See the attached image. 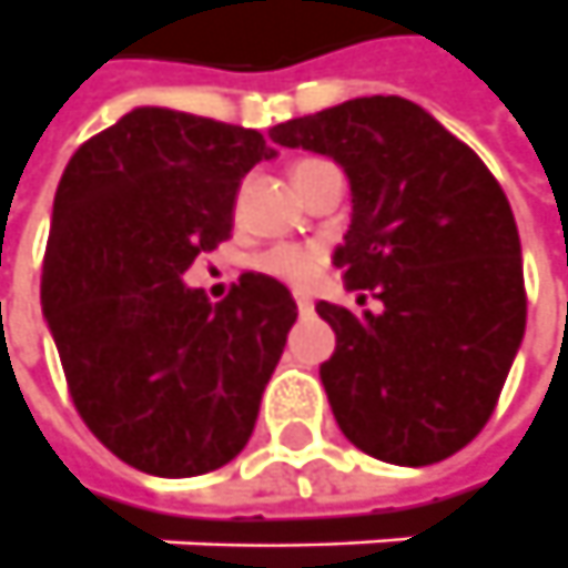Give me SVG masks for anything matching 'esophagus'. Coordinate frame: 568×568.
<instances>
[{"label": "esophagus", "instance_id": "34e87169", "mask_svg": "<svg viewBox=\"0 0 568 568\" xmlns=\"http://www.w3.org/2000/svg\"><path fill=\"white\" fill-rule=\"evenodd\" d=\"M293 300H296V310L303 312V315H310V312L315 310V303H312V296H306V293H296Z\"/></svg>", "mask_w": 568, "mask_h": 568}]
</instances>
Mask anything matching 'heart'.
I'll list each match as a JSON object with an SVG mask.
<instances>
[{
    "label": "heart",
    "mask_w": 568,
    "mask_h": 568,
    "mask_svg": "<svg viewBox=\"0 0 568 568\" xmlns=\"http://www.w3.org/2000/svg\"><path fill=\"white\" fill-rule=\"evenodd\" d=\"M303 165V162H300ZM258 268L291 287H306L322 272V250L315 246H275L258 256Z\"/></svg>",
    "instance_id": "heart-1"
}]
</instances>
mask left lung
Returning <instances> with one entry per match:
<instances>
[{"label":"left lung","mask_w":568,"mask_h":568,"mask_svg":"<svg viewBox=\"0 0 568 568\" xmlns=\"http://www.w3.org/2000/svg\"><path fill=\"white\" fill-rule=\"evenodd\" d=\"M277 146L334 159L349 227L346 291L382 312L318 303L337 334L318 375L341 432L394 466H432L485 428L525 334L523 246L475 152L403 97L346 99L275 124Z\"/></svg>","instance_id":"1"}]
</instances>
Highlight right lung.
Returning <instances> with one entry per match:
<instances>
[{"label":"right lung","mask_w":568,"mask_h":568,"mask_svg":"<svg viewBox=\"0 0 568 568\" xmlns=\"http://www.w3.org/2000/svg\"><path fill=\"white\" fill-rule=\"evenodd\" d=\"M250 128L136 105L68 162L43 262V315L87 428L133 469H222L253 435L296 322L291 291L243 275L222 303L184 272L234 227Z\"/></svg>","instance_id":"obj_1"}]
</instances>
